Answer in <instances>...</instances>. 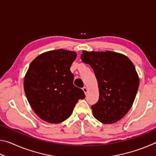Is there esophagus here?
Returning a JSON list of instances; mask_svg holds the SVG:
<instances>
[{
	"label": "esophagus",
	"mask_w": 156,
	"mask_h": 156,
	"mask_svg": "<svg viewBox=\"0 0 156 156\" xmlns=\"http://www.w3.org/2000/svg\"><path fill=\"white\" fill-rule=\"evenodd\" d=\"M83 91L84 92V94H87V91H88V89L86 87H84L83 88Z\"/></svg>",
	"instance_id": "34e87169"
}]
</instances>
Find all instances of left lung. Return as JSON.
I'll use <instances>...</instances> for the list:
<instances>
[{"mask_svg": "<svg viewBox=\"0 0 156 156\" xmlns=\"http://www.w3.org/2000/svg\"><path fill=\"white\" fill-rule=\"evenodd\" d=\"M80 58L93 69L98 83V101L91 106L94 117L104 124L120 120L131 109L139 87L133 64L125 55L110 51H83Z\"/></svg>", "mask_w": 156, "mask_h": 156, "instance_id": "left-lung-1", "label": "left lung"}]
</instances>
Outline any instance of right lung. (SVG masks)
I'll return each mask as SVG.
<instances>
[{
	"instance_id": "right-lung-1",
	"label": "right lung",
	"mask_w": 156,
	"mask_h": 156,
	"mask_svg": "<svg viewBox=\"0 0 156 156\" xmlns=\"http://www.w3.org/2000/svg\"><path fill=\"white\" fill-rule=\"evenodd\" d=\"M76 53L57 49L34 59L24 79V90L36 114L49 123L62 122L69 117L84 91L73 84L70 67Z\"/></svg>"
}]
</instances>
